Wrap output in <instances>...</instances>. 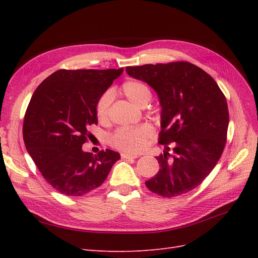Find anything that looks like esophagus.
<instances>
[{
    "label": "esophagus",
    "instance_id": "1",
    "mask_svg": "<svg viewBox=\"0 0 258 258\" xmlns=\"http://www.w3.org/2000/svg\"><path fill=\"white\" fill-rule=\"evenodd\" d=\"M139 155L137 154H129V153H121V158L129 159V158H138Z\"/></svg>",
    "mask_w": 258,
    "mask_h": 258
}]
</instances>
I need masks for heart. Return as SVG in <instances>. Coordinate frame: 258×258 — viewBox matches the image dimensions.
Here are the masks:
<instances>
[{
  "instance_id": "obj_1",
  "label": "heart",
  "mask_w": 258,
  "mask_h": 258,
  "mask_svg": "<svg viewBox=\"0 0 258 258\" xmlns=\"http://www.w3.org/2000/svg\"><path fill=\"white\" fill-rule=\"evenodd\" d=\"M121 91L130 102L138 107H145L152 99L150 87L137 80L126 81L121 86ZM112 91L107 90L98 100L96 114L98 119L103 121L107 118L112 103ZM154 129L148 123H141L131 128H121L111 137V144L126 152H139L152 138Z\"/></svg>"
}]
</instances>
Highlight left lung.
I'll use <instances>...</instances> for the list:
<instances>
[{"mask_svg": "<svg viewBox=\"0 0 258 258\" xmlns=\"http://www.w3.org/2000/svg\"><path fill=\"white\" fill-rule=\"evenodd\" d=\"M126 72L156 91L161 106L158 173L145 182L172 198L196 188L224 151L229 114L224 93L204 70L189 62L127 67ZM173 144V154L168 144Z\"/></svg>", "mask_w": 258, "mask_h": 258, "instance_id": "1", "label": "left lung"}]
</instances>
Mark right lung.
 Masks as SVG:
<instances>
[{
	"label": "right lung",
	"instance_id": "1",
	"mask_svg": "<svg viewBox=\"0 0 258 258\" xmlns=\"http://www.w3.org/2000/svg\"><path fill=\"white\" fill-rule=\"evenodd\" d=\"M123 69L59 70L34 91L23 121V141L31 158L54 189L80 197L105 181L120 155L111 150L93 156L83 151L98 123L100 97Z\"/></svg>",
	"mask_w": 258,
	"mask_h": 258
}]
</instances>
